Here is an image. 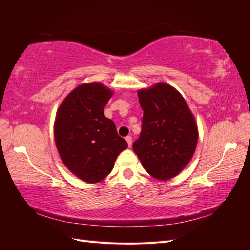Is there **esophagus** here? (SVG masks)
<instances>
[{
	"label": "esophagus",
	"mask_w": 250,
	"mask_h": 250,
	"mask_svg": "<svg viewBox=\"0 0 250 250\" xmlns=\"http://www.w3.org/2000/svg\"><path fill=\"white\" fill-rule=\"evenodd\" d=\"M125 140L128 143V145H129V147H130L131 146V143H132V138L130 137V135H128V137L125 138Z\"/></svg>",
	"instance_id": "34e87169"
}]
</instances>
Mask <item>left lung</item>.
Instances as JSON below:
<instances>
[{"instance_id": "8db88e82", "label": "left lung", "mask_w": 250, "mask_h": 250, "mask_svg": "<svg viewBox=\"0 0 250 250\" xmlns=\"http://www.w3.org/2000/svg\"><path fill=\"white\" fill-rule=\"evenodd\" d=\"M144 111L135 154L151 176L168 180L191 161L198 142L193 113L177 89L164 82L138 92Z\"/></svg>"}]
</instances>
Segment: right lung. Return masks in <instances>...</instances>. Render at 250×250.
I'll list each match as a JSON object with an SVG mask.
<instances>
[{"label": "right lung", "mask_w": 250, "mask_h": 250, "mask_svg": "<svg viewBox=\"0 0 250 250\" xmlns=\"http://www.w3.org/2000/svg\"><path fill=\"white\" fill-rule=\"evenodd\" d=\"M111 96L102 83H84L65 97L56 113L54 138L60 158L74 175L89 184L106 177L128 147L115 123L104 116Z\"/></svg>", "instance_id": "add662e5"}]
</instances>
